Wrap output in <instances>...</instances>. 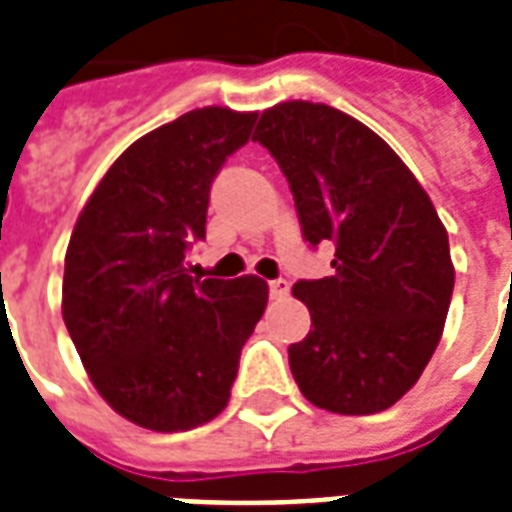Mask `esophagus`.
Masks as SVG:
<instances>
[{
  "instance_id": "1",
  "label": "esophagus",
  "mask_w": 512,
  "mask_h": 512,
  "mask_svg": "<svg viewBox=\"0 0 512 512\" xmlns=\"http://www.w3.org/2000/svg\"><path fill=\"white\" fill-rule=\"evenodd\" d=\"M288 288H291V285H288V280H283V277H277V280H272V283H269V293H272L275 299H283V296H288Z\"/></svg>"
}]
</instances>
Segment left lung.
Returning <instances> with one entry per match:
<instances>
[{"label": "left lung", "mask_w": 512, "mask_h": 512, "mask_svg": "<svg viewBox=\"0 0 512 512\" xmlns=\"http://www.w3.org/2000/svg\"><path fill=\"white\" fill-rule=\"evenodd\" d=\"M253 141L288 178L304 240L336 248L331 275L293 285L312 318L288 347L293 379L334 414L384 411L441 342L454 291L446 227L398 154L334 106H272Z\"/></svg>", "instance_id": "1"}]
</instances>
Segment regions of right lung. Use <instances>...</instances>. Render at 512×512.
Masks as SVG:
<instances>
[{
  "mask_svg": "<svg viewBox=\"0 0 512 512\" xmlns=\"http://www.w3.org/2000/svg\"><path fill=\"white\" fill-rule=\"evenodd\" d=\"M253 112L205 106L146 133L106 170L71 232L63 323L90 382L133 425L178 433L219 417L267 307L256 275L192 277L211 184Z\"/></svg>",
  "mask_w": 512,
  "mask_h": 512,
  "instance_id": "right-lung-1",
  "label": "right lung"
}]
</instances>
